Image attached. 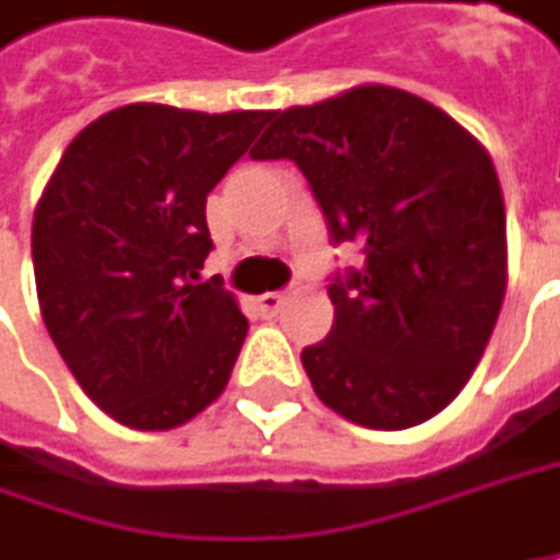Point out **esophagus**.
Here are the masks:
<instances>
[{"label":"esophagus","mask_w":560,"mask_h":560,"mask_svg":"<svg viewBox=\"0 0 560 560\" xmlns=\"http://www.w3.org/2000/svg\"><path fill=\"white\" fill-rule=\"evenodd\" d=\"M256 301H259V307H262L266 314H276V311H281V304H284V294H281V291H266V294H259Z\"/></svg>","instance_id":"1"}]
</instances>
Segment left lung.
Returning <instances> with one entry per match:
<instances>
[{
	"mask_svg": "<svg viewBox=\"0 0 560 560\" xmlns=\"http://www.w3.org/2000/svg\"><path fill=\"white\" fill-rule=\"evenodd\" d=\"M253 160H294L336 243L365 266L330 284L332 330L301 352L314 394L369 430L445 410L506 294V211L483 143L432 102L365 82L272 115Z\"/></svg>",
	"mask_w": 560,
	"mask_h": 560,
	"instance_id": "obj_1",
	"label": "left lung"
}]
</instances>
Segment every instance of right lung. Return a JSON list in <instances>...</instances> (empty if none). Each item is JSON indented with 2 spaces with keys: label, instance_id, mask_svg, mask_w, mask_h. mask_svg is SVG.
Returning <instances> with one entry per match:
<instances>
[{
  "label": "right lung",
  "instance_id": "add662e5",
  "mask_svg": "<svg viewBox=\"0 0 560 560\" xmlns=\"http://www.w3.org/2000/svg\"><path fill=\"white\" fill-rule=\"evenodd\" d=\"M269 118L121 105L79 130L40 191V317L89 400L130 430H176L228 387L249 324L201 281L205 205Z\"/></svg>",
  "mask_w": 560,
  "mask_h": 560
}]
</instances>
